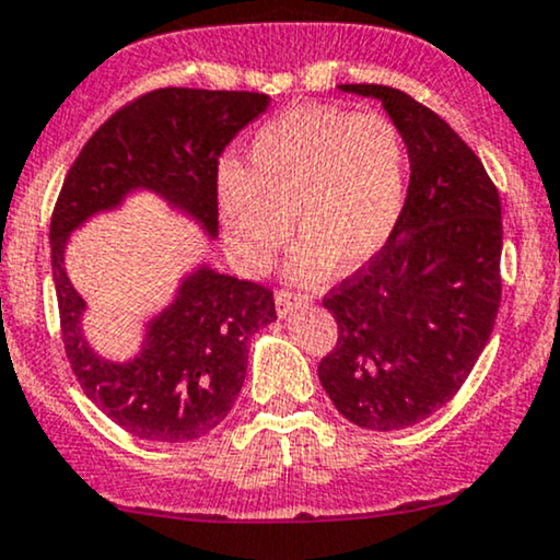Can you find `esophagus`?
I'll list each match as a JSON object with an SVG mask.
<instances>
[{
    "label": "esophagus",
    "mask_w": 560,
    "mask_h": 560,
    "mask_svg": "<svg viewBox=\"0 0 560 560\" xmlns=\"http://www.w3.org/2000/svg\"><path fill=\"white\" fill-rule=\"evenodd\" d=\"M310 304V299L306 296H296V293H288V291H280L278 296H275V310H278L280 317H288L296 306H304Z\"/></svg>",
    "instance_id": "1"
}]
</instances>
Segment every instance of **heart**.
<instances>
[{
  "mask_svg": "<svg viewBox=\"0 0 560 560\" xmlns=\"http://www.w3.org/2000/svg\"><path fill=\"white\" fill-rule=\"evenodd\" d=\"M407 196V144L378 113L293 108L256 131L248 168L224 161L217 200L224 246L246 275H261L291 237H304L288 278L314 282L336 264L360 269L397 230Z\"/></svg>",
  "mask_w": 560,
  "mask_h": 560,
  "instance_id": "b5f03b06",
  "label": "heart"
}]
</instances>
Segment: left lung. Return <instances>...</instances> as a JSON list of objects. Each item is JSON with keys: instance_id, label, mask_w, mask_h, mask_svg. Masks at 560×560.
I'll use <instances>...</instances> for the list:
<instances>
[{"instance_id": "8db88e82", "label": "left lung", "mask_w": 560, "mask_h": 560, "mask_svg": "<svg viewBox=\"0 0 560 560\" xmlns=\"http://www.w3.org/2000/svg\"><path fill=\"white\" fill-rule=\"evenodd\" d=\"M338 90L378 100L397 124L410 187L381 254L323 299L338 323V343L317 375L351 423L399 431L455 397L492 336L500 196L479 155L410 94L381 84Z\"/></svg>"}]
</instances>
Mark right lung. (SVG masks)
<instances>
[{"instance_id": "add662e5", "label": "right lung", "mask_w": 560, "mask_h": 560, "mask_svg": "<svg viewBox=\"0 0 560 560\" xmlns=\"http://www.w3.org/2000/svg\"><path fill=\"white\" fill-rule=\"evenodd\" d=\"M267 108L259 92L153 90L94 131L62 182L49 243L66 354L86 397L148 442H192L228 418L246 381L250 336L278 319L272 291L198 264L142 325L137 354L108 360L84 336L86 301L66 272V246L92 217L142 190L213 241L219 155Z\"/></svg>"}]
</instances>
